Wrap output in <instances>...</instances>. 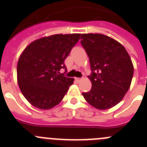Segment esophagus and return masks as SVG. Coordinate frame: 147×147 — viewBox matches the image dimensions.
Returning <instances> with one entry per match:
<instances>
[{
    "label": "esophagus",
    "instance_id": "34e87169",
    "mask_svg": "<svg viewBox=\"0 0 147 147\" xmlns=\"http://www.w3.org/2000/svg\"><path fill=\"white\" fill-rule=\"evenodd\" d=\"M75 80H76V82H80L82 80V79L81 78H76V79H75Z\"/></svg>",
    "mask_w": 147,
    "mask_h": 147
}]
</instances>
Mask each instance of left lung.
<instances>
[{"label":"left lung","instance_id":"obj_1","mask_svg":"<svg viewBox=\"0 0 147 147\" xmlns=\"http://www.w3.org/2000/svg\"><path fill=\"white\" fill-rule=\"evenodd\" d=\"M81 40L92 71L88 76L92 88L83 96L95 108H111L129 90L134 72L132 60L124 46L108 36L82 34Z\"/></svg>","mask_w":147,"mask_h":147}]
</instances>
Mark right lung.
<instances>
[{
  "label": "right lung",
  "mask_w": 147,
  "mask_h": 147,
  "mask_svg": "<svg viewBox=\"0 0 147 147\" xmlns=\"http://www.w3.org/2000/svg\"><path fill=\"white\" fill-rule=\"evenodd\" d=\"M80 34H55L38 39L27 46L18 62V82L34 107L49 110L65 96L74 78L60 74L64 61L80 40Z\"/></svg>",
  "instance_id": "obj_1"
}]
</instances>
